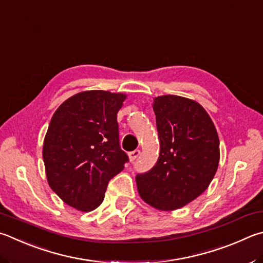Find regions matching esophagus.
<instances>
[{
	"mask_svg": "<svg viewBox=\"0 0 263 263\" xmlns=\"http://www.w3.org/2000/svg\"><path fill=\"white\" fill-rule=\"evenodd\" d=\"M139 155H140V151L139 149H136V151L131 152V153H128V159H130L131 162H133V161H136V159Z\"/></svg>",
	"mask_w": 263,
	"mask_h": 263,
	"instance_id": "obj_1",
	"label": "esophagus"
}]
</instances>
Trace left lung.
<instances>
[{
	"mask_svg": "<svg viewBox=\"0 0 263 263\" xmlns=\"http://www.w3.org/2000/svg\"><path fill=\"white\" fill-rule=\"evenodd\" d=\"M160 140L156 164L137 175L140 198L159 211H175L202 194L216 174L219 140L201 104L178 95L153 102Z\"/></svg>",
	"mask_w": 263,
	"mask_h": 263,
	"instance_id": "left-lung-1",
	"label": "left lung"
}]
</instances>
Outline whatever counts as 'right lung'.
Listing matches in <instances>:
<instances>
[{
  "label": "right lung",
  "instance_id": "obj_1",
  "mask_svg": "<svg viewBox=\"0 0 263 263\" xmlns=\"http://www.w3.org/2000/svg\"><path fill=\"white\" fill-rule=\"evenodd\" d=\"M126 94L85 90L61 104L47 130L42 157L50 189L80 212L102 203L109 180L128 161L119 147L117 112Z\"/></svg>",
  "mask_w": 263,
  "mask_h": 263
}]
</instances>
